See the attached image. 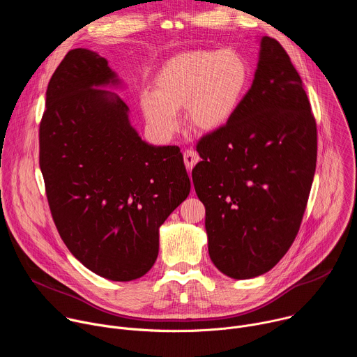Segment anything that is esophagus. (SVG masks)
<instances>
[{
  "label": "esophagus",
  "instance_id": "1",
  "mask_svg": "<svg viewBox=\"0 0 357 357\" xmlns=\"http://www.w3.org/2000/svg\"><path fill=\"white\" fill-rule=\"evenodd\" d=\"M183 161H185L186 168L192 169L196 165V162H199V154L192 148L185 149V152H183Z\"/></svg>",
  "mask_w": 357,
  "mask_h": 357
}]
</instances>
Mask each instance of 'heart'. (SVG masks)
Instances as JSON below:
<instances>
[{"instance_id":"obj_1","label":"heart","mask_w":357,"mask_h":357,"mask_svg":"<svg viewBox=\"0 0 357 357\" xmlns=\"http://www.w3.org/2000/svg\"><path fill=\"white\" fill-rule=\"evenodd\" d=\"M248 80V65L236 50H189L164 63L154 79L155 93H144L141 107L162 135L176 131V110L185 107L196 128L216 130L238 109Z\"/></svg>"}]
</instances>
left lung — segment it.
Masks as SVG:
<instances>
[{"label": "left lung", "instance_id": "8db88e82", "mask_svg": "<svg viewBox=\"0 0 357 357\" xmlns=\"http://www.w3.org/2000/svg\"><path fill=\"white\" fill-rule=\"evenodd\" d=\"M192 179L206 209L209 256L245 280L270 271L292 245L317 168V121L281 43L261 39L259 68L231 119L203 135Z\"/></svg>", "mask_w": 357, "mask_h": 357}]
</instances>
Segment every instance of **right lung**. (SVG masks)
<instances>
[{
	"label": "right lung",
	"mask_w": 357,
	"mask_h": 357,
	"mask_svg": "<svg viewBox=\"0 0 357 357\" xmlns=\"http://www.w3.org/2000/svg\"><path fill=\"white\" fill-rule=\"evenodd\" d=\"M107 61L66 54L47 84L39 167L61 238L90 271L131 281L154 266L160 226L190 192L179 146L144 142L110 91Z\"/></svg>",
	"instance_id": "obj_1"
}]
</instances>
